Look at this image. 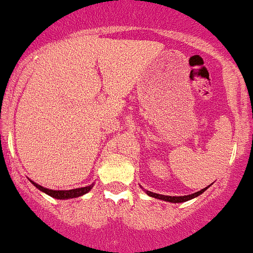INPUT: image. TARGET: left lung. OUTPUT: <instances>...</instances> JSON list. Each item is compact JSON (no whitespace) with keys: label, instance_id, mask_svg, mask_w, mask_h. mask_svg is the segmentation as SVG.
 I'll list each match as a JSON object with an SVG mask.
<instances>
[{"label":"left lung","instance_id":"obj_1","mask_svg":"<svg viewBox=\"0 0 253 253\" xmlns=\"http://www.w3.org/2000/svg\"><path fill=\"white\" fill-rule=\"evenodd\" d=\"M211 185H208L207 188L202 189V190H199V192L193 193V194H189V195H183V197H170V195L156 194V193L149 192V190H145V192H146V194L149 195V197L156 198V199H161V200H164V202H170V203H183V202H188V200L194 199V198L199 197L200 194H203V193L206 192L207 189H208ZM141 188H142V186H141Z\"/></svg>","mask_w":253,"mask_h":253}]
</instances>
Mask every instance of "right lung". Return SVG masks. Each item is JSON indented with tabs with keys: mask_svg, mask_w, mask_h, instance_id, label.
Masks as SVG:
<instances>
[{
	"mask_svg": "<svg viewBox=\"0 0 253 253\" xmlns=\"http://www.w3.org/2000/svg\"><path fill=\"white\" fill-rule=\"evenodd\" d=\"M30 181H31V184H34V186H36V188L40 190V192L45 193V194L50 195V197L55 198V199H61V200L82 197V195L87 194L90 189L93 188V185H94V184H92V185L83 186V188L70 189V190H53V189H47V188H44V186H42V185H39V184H36L35 181H33V180H30Z\"/></svg>",
	"mask_w": 253,
	"mask_h": 253,
	"instance_id": "obj_1",
	"label": "right lung"
}]
</instances>
